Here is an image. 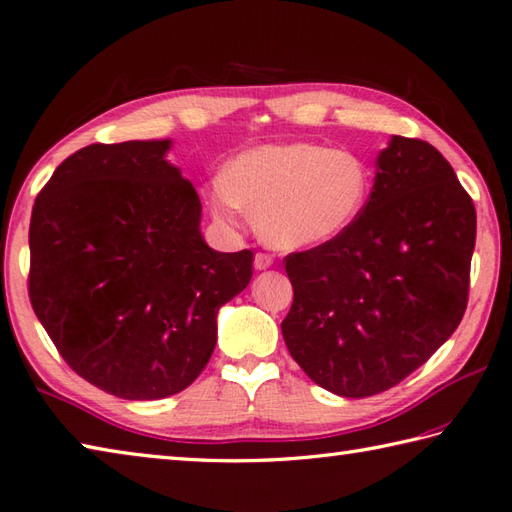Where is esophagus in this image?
Wrapping results in <instances>:
<instances>
[{"instance_id": "1", "label": "esophagus", "mask_w": 512, "mask_h": 512, "mask_svg": "<svg viewBox=\"0 0 512 512\" xmlns=\"http://www.w3.org/2000/svg\"><path fill=\"white\" fill-rule=\"evenodd\" d=\"M273 266V255L268 253H257L255 255V268L257 271H266V268Z\"/></svg>"}]
</instances>
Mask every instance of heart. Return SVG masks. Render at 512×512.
Returning <instances> with one entry per match:
<instances>
[{"instance_id": "1", "label": "heart", "mask_w": 512, "mask_h": 512, "mask_svg": "<svg viewBox=\"0 0 512 512\" xmlns=\"http://www.w3.org/2000/svg\"><path fill=\"white\" fill-rule=\"evenodd\" d=\"M362 156L320 143H273L246 150L210 183V210L228 226L246 210L266 244L302 250L329 244L356 224L369 199Z\"/></svg>"}]
</instances>
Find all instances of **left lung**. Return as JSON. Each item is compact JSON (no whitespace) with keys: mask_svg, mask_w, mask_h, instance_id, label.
<instances>
[{"mask_svg":"<svg viewBox=\"0 0 512 512\" xmlns=\"http://www.w3.org/2000/svg\"><path fill=\"white\" fill-rule=\"evenodd\" d=\"M477 212L430 143L392 136L345 235L291 253L282 336L313 383L365 398L401 383L466 313Z\"/></svg>","mask_w":512,"mask_h":512,"instance_id":"8db88e82","label":"left lung"}]
</instances>
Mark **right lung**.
Returning <instances> with one entry per match:
<instances>
[{"label":"right lung","mask_w":512,"mask_h":512,"mask_svg":"<svg viewBox=\"0 0 512 512\" xmlns=\"http://www.w3.org/2000/svg\"><path fill=\"white\" fill-rule=\"evenodd\" d=\"M172 141L89 145L37 194L29 297L78 376L127 401L194 383L217 345V313L248 286L253 253H217Z\"/></svg>","instance_id":"right-lung-1"}]
</instances>
